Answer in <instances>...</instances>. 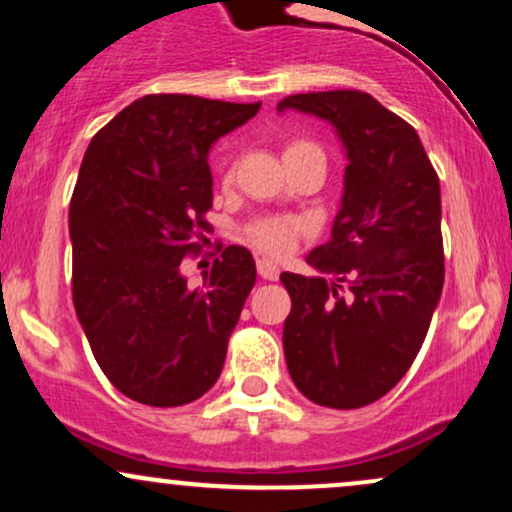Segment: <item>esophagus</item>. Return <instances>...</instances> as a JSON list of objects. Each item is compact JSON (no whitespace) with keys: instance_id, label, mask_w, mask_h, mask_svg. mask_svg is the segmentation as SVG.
Segmentation results:
<instances>
[{"instance_id":"esophagus-1","label":"esophagus","mask_w":512,"mask_h":512,"mask_svg":"<svg viewBox=\"0 0 512 512\" xmlns=\"http://www.w3.org/2000/svg\"><path fill=\"white\" fill-rule=\"evenodd\" d=\"M257 274L267 281H276L279 279V267L269 260H257Z\"/></svg>"}]
</instances>
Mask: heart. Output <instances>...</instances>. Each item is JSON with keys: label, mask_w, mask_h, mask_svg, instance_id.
<instances>
[{"label": "heart", "mask_w": 512, "mask_h": 512, "mask_svg": "<svg viewBox=\"0 0 512 512\" xmlns=\"http://www.w3.org/2000/svg\"><path fill=\"white\" fill-rule=\"evenodd\" d=\"M303 151H320V149H317L315 144L296 139V142L286 144L284 158L303 154ZM298 233H301V223L296 219H279V216L257 219L245 228V238H248L257 250H262L264 255H276V257L289 252Z\"/></svg>", "instance_id": "obj_1"}]
</instances>
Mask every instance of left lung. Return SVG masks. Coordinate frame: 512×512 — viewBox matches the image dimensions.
Returning a JSON list of instances; mask_svg holds the SVG:
<instances>
[{
  "label": "left lung",
  "instance_id": "8db88e82",
  "mask_svg": "<svg viewBox=\"0 0 512 512\" xmlns=\"http://www.w3.org/2000/svg\"><path fill=\"white\" fill-rule=\"evenodd\" d=\"M276 110L327 120L346 151L332 236L305 257L320 276L281 274L291 296L286 366L310 402L366 407L404 378L438 308V175L416 129L370 93H296Z\"/></svg>",
  "mask_w": 512,
  "mask_h": 512
}]
</instances>
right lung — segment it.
Masks as SVG:
<instances>
[{
    "instance_id": "add662e5",
    "label": "right lung",
    "mask_w": 512,
    "mask_h": 512,
    "mask_svg": "<svg viewBox=\"0 0 512 512\" xmlns=\"http://www.w3.org/2000/svg\"><path fill=\"white\" fill-rule=\"evenodd\" d=\"M260 105L154 93L88 144L69 204L74 310L105 378L134 402L180 407L219 380L255 260L228 245L199 289L180 264L209 226L211 146Z\"/></svg>"
}]
</instances>
